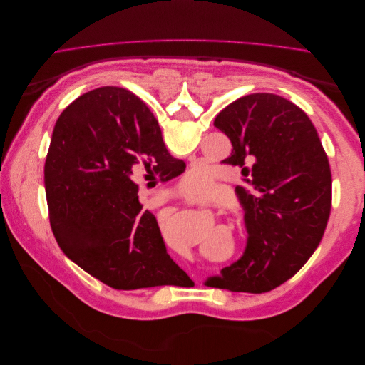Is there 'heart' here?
I'll list each match as a JSON object with an SVG mask.
<instances>
[{
	"mask_svg": "<svg viewBox=\"0 0 365 365\" xmlns=\"http://www.w3.org/2000/svg\"><path fill=\"white\" fill-rule=\"evenodd\" d=\"M181 185L184 193L192 200H207L213 197L216 192L213 175L204 165H196L187 172L182 176Z\"/></svg>",
	"mask_w": 365,
	"mask_h": 365,
	"instance_id": "heart-1",
	"label": "heart"
}]
</instances>
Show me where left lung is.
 <instances>
[{
    "instance_id": "8db88e82",
    "label": "left lung",
    "mask_w": 365,
    "mask_h": 365,
    "mask_svg": "<svg viewBox=\"0 0 365 365\" xmlns=\"http://www.w3.org/2000/svg\"><path fill=\"white\" fill-rule=\"evenodd\" d=\"M215 126L233 146L222 163L247 176L235 192L248 236L244 254L208 282L233 292H267L300 271L324 235L332 205L326 152L309 117L275 94L237 98Z\"/></svg>"
}]
</instances>
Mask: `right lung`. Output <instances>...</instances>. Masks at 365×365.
Segmentation results:
<instances>
[{
	"mask_svg": "<svg viewBox=\"0 0 365 365\" xmlns=\"http://www.w3.org/2000/svg\"><path fill=\"white\" fill-rule=\"evenodd\" d=\"M141 170L169 181L185 163L165 149L137 96L103 86L65 108L43 169L51 230L74 263L114 289L180 286L187 275L168 254L157 217L141 210Z\"/></svg>",
	"mask_w": 365,
	"mask_h": 365,
	"instance_id": "obj_1",
	"label": "right lung"
}]
</instances>
